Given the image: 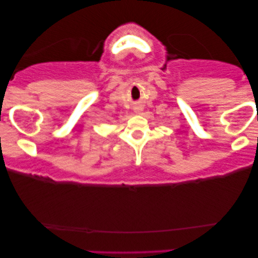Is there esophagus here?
Here are the masks:
<instances>
[{"label": "esophagus", "instance_id": "obj_1", "mask_svg": "<svg viewBox=\"0 0 258 258\" xmlns=\"http://www.w3.org/2000/svg\"><path fill=\"white\" fill-rule=\"evenodd\" d=\"M134 110H135V112H137V114H140V112L142 111V108H141V107H135V109H134Z\"/></svg>", "mask_w": 258, "mask_h": 258}]
</instances>
